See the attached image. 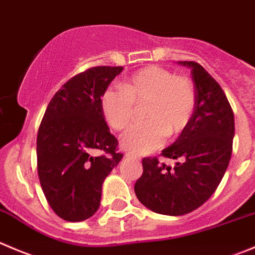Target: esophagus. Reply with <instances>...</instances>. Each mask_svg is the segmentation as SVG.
<instances>
[{"instance_id":"obj_1","label":"esophagus","mask_w":255,"mask_h":255,"mask_svg":"<svg viewBox=\"0 0 255 255\" xmlns=\"http://www.w3.org/2000/svg\"><path fill=\"white\" fill-rule=\"evenodd\" d=\"M126 158H128V159H132V160H139L140 159L138 155L130 154V153H127V154H126Z\"/></svg>"}]
</instances>
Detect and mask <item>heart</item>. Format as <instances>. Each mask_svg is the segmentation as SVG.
<instances>
[{
    "label": "heart",
    "mask_w": 255,
    "mask_h": 255,
    "mask_svg": "<svg viewBox=\"0 0 255 255\" xmlns=\"http://www.w3.org/2000/svg\"><path fill=\"white\" fill-rule=\"evenodd\" d=\"M193 82L185 76L149 66L133 73L118 90H107L101 107L108 125L125 129L134 115V105H143L144 122L133 125L121 137V145L134 154H145L164 143L168 135L184 129L196 110Z\"/></svg>",
    "instance_id": "b5f03b06"
}]
</instances>
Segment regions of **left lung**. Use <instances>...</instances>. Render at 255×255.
<instances>
[{"label": "left lung", "instance_id": "8db88e82", "mask_svg": "<svg viewBox=\"0 0 255 255\" xmlns=\"http://www.w3.org/2000/svg\"><path fill=\"white\" fill-rule=\"evenodd\" d=\"M196 110L178 139L160 155L180 159L170 168L157 157L143 158V173L134 184L137 198L150 211L183 216L201 207L216 192L233 150L234 115L219 83L193 61Z\"/></svg>", "mask_w": 255, "mask_h": 255}]
</instances>
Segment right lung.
I'll return each mask as SVG.
<instances>
[{
	"mask_svg": "<svg viewBox=\"0 0 255 255\" xmlns=\"http://www.w3.org/2000/svg\"><path fill=\"white\" fill-rule=\"evenodd\" d=\"M123 67L98 66L68 80L48 103L37 133V172L59 218L82 222L100 208L102 184L123 154L101 97ZM96 150L104 152L95 157Z\"/></svg>",
	"mask_w": 255,
	"mask_h": 255,
	"instance_id": "obj_1",
	"label": "right lung"
}]
</instances>
